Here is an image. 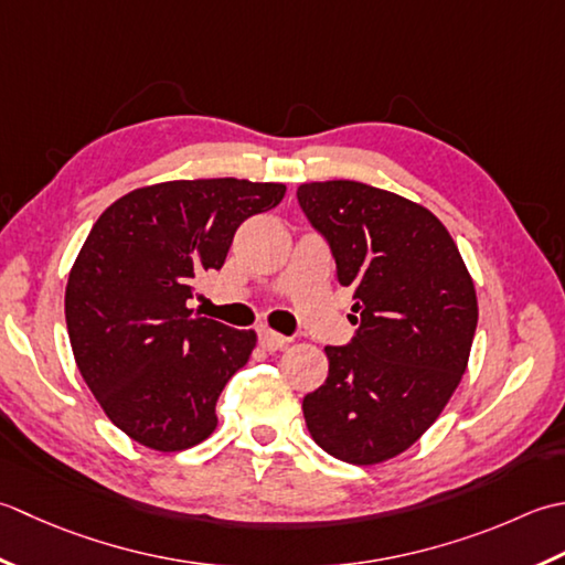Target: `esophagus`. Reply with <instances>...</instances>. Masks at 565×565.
Wrapping results in <instances>:
<instances>
[{
	"mask_svg": "<svg viewBox=\"0 0 565 565\" xmlns=\"http://www.w3.org/2000/svg\"><path fill=\"white\" fill-rule=\"evenodd\" d=\"M258 339H260V347L266 351H280V349L287 347V343H290V339L282 337V333H278V331H273V329H260Z\"/></svg>",
	"mask_w": 565,
	"mask_h": 565,
	"instance_id": "esophagus-1",
	"label": "esophagus"
}]
</instances>
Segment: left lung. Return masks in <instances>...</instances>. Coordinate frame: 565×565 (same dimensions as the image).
<instances>
[{
	"instance_id": "left-lung-1",
	"label": "left lung",
	"mask_w": 565,
	"mask_h": 565,
	"mask_svg": "<svg viewBox=\"0 0 565 565\" xmlns=\"http://www.w3.org/2000/svg\"><path fill=\"white\" fill-rule=\"evenodd\" d=\"M302 204L353 290L349 347H327L329 375L302 402L307 429L353 466L399 456L439 419L478 327L476 285L427 206L355 180L305 182Z\"/></svg>"
}]
</instances>
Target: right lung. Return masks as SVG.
I'll list each match as a JSON object with an SVG mask.
<instances>
[{
    "label": "right lung",
    "instance_id": "add662e5",
    "mask_svg": "<svg viewBox=\"0 0 565 565\" xmlns=\"http://www.w3.org/2000/svg\"><path fill=\"white\" fill-rule=\"evenodd\" d=\"M282 182L170 180L109 204L65 287L75 363L114 427L163 454L216 429V399L256 349L188 307L192 280L224 266L236 228L285 198Z\"/></svg>",
    "mask_w": 565,
    "mask_h": 565
}]
</instances>
